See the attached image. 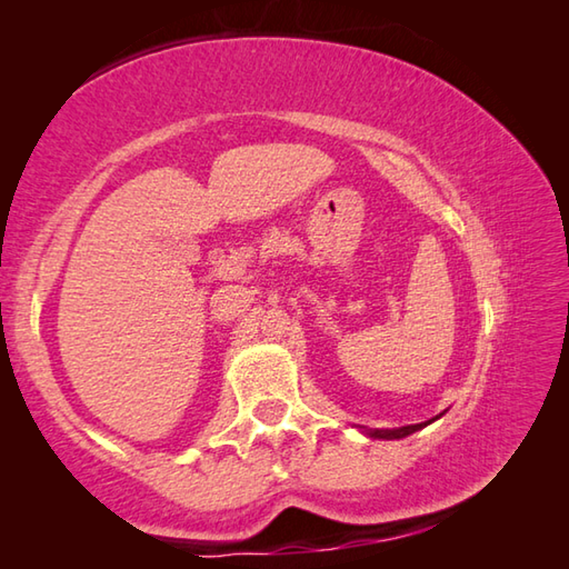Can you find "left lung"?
<instances>
[{"mask_svg":"<svg viewBox=\"0 0 569 569\" xmlns=\"http://www.w3.org/2000/svg\"><path fill=\"white\" fill-rule=\"evenodd\" d=\"M442 415H445V412H442ZM442 415H437V417H432V420L420 422V425L392 427V430H366V427H361V430H363V435L373 437V439H402V437H408V435H412V432H417V430H422V427H427V425H432V422L439 420V417H442Z\"/></svg>","mask_w":569,"mask_h":569,"instance_id":"1","label":"left lung"}]
</instances>
